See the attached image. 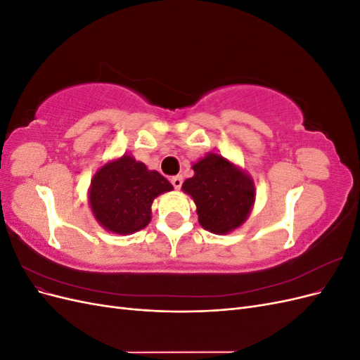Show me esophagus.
Returning <instances> with one entry per match:
<instances>
[{"instance_id":"esophagus-1","label":"esophagus","mask_w":360,"mask_h":360,"mask_svg":"<svg viewBox=\"0 0 360 360\" xmlns=\"http://www.w3.org/2000/svg\"><path fill=\"white\" fill-rule=\"evenodd\" d=\"M171 183H172V186L176 188V189H180L181 188V184H183V177L181 176H174L172 179H171Z\"/></svg>"}]
</instances>
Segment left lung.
I'll return each instance as SVG.
<instances>
[{
	"instance_id": "obj_1",
	"label": "left lung",
	"mask_w": 360,
	"mask_h": 360,
	"mask_svg": "<svg viewBox=\"0 0 360 360\" xmlns=\"http://www.w3.org/2000/svg\"><path fill=\"white\" fill-rule=\"evenodd\" d=\"M195 176L181 189L197 204L204 230L226 234L240 226L255 201L254 181L219 155H207L192 167Z\"/></svg>"
}]
</instances>
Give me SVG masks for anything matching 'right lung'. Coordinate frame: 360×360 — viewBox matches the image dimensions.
I'll list each match as a JSON object with an SVG mask.
<instances>
[{
	"label": "right lung",
	"mask_w": 360,
	"mask_h": 360,
	"mask_svg": "<svg viewBox=\"0 0 360 360\" xmlns=\"http://www.w3.org/2000/svg\"><path fill=\"white\" fill-rule=\"evenodd\" d=\"M168 191H172V184L162 174L126 155L96 172L90 204L97 222L108 231L132 234L147 226L151 202Z\"/></svg>",
	"instance_id": "1"
}]
</instances>
